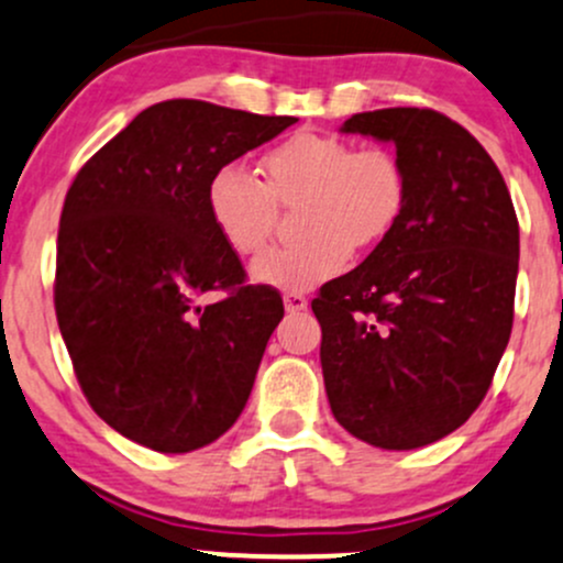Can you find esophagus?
Returning <instances> with one entry per match:
<instances>
[{"mask_svg": "<svg viewBox=\"0 0 563 563\" xmlns=\"http://www.w3.org/2000/svg\"><path fill=\"white\" fill-rule=\"evenodd\" d=\"M283 305H286V312H305L307 310V296L288 291L283 296Z\"/></svg>", "mask_w": 563, "mask_h": 563, "instance_id": "1", "label": "esophagus"}]
</instances>
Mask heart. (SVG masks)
I'll list each match as a JSON object with an SVG mask.
<instances>
[{
    "mask_svg": "<svg viewBox=\"0 0 563 563\" xmlns=\"http://www.w3.org/2000/svg\"><path fill=\"white\" fill-rule=\"evenodd\" d=\"M264 184L243 165H221L208 181L206 206L216 232L238 256L269 243L277 202L294 206L299 240L253 262L262 286L305 291L344 267L352 249L385 238L406 202V173L393 150L355 146L342 135L296 133L264 154Z\"/></svg>",
    "mask_w": 563,
    "mask_h": 563,
    "instance_id": "1",
    "label": "heart"
}]
</instances>
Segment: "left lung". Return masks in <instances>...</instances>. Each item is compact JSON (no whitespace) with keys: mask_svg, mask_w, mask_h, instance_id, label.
<instances>
[{"mask_svg":"<svg viewBox=\"0 0 563 563\" xmlns=\"http://www.w3.org/2000/svg\"><path fill=\"white\" fill-rule=\"evenodd\" d=\"M342 133L395 146L406 202L361 267L312 299L325 393L350 435L409 452L489 390L512 329L518 219L494 159L438 111H363Z\"/></svg>","mask_w":563,"mask_h":563,"instance_id":"obj_1","label":"left lung"}]
</instances>
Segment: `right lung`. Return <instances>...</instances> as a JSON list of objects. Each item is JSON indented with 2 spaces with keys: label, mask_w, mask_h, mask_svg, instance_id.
<instances>
[{
  "label": "right lung",
  "mask_w": 563,
  "mask_h": 563,
  "mask_svg": "<svg viewBox=\"0 0 563 563\" xmlns=\"http://www.w3.org/2000/svg\"><path fill=\"white\" fill-rule=\"evenodd\" d=\"M294 122L191 98L154 103L66 191L55 262L60 336L92 411L141 446L195 452L249 404L283 299L245 286L206 191L221 165ZM208 290L228 296L200 306Z\"/></svg>",
  "instance_id": "right-lung-1"
}]
</instances>
